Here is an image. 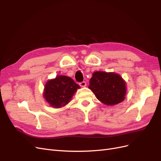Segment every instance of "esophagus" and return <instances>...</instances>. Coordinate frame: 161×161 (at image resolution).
Listing matches in <instances>:
<instances>
[{
	"label": "esophagus",
	"instance_id": "34e87169",
	"mask_svg": "<svg viewBox=\"0 0 161 161\" xmlns=\"http://www.w3.org/2000/svg\"><path fill=\"white\" fill-rule=\"evenodd\" d=\"M79 85H80V86H82V87H85V86H86V82L85 81H82V82H80Z\"/></svg>",
	"mask_w": 161,
	"mask_h": 161
}]
</instances>
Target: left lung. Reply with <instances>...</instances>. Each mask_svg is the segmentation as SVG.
Wrapping results in <instances>:
<instances>
[{"label":"left lung","instance_id":"8db88e82","mask_svg":"<svg viewBox=\"0 0 161 161\" xmlns=\"http://www.w3.org/2000/svg\"><path fill=\"white\" fill-rule=\"evenodd\" d=\"M89 88L97 99L107 105L121 103L126 94L125 80L115 72H95L90 79Z\"/></svg>","mask_w":161,"mask_h":161}]
</instances>
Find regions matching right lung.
Returning <instances> with one entry per match:
<instances>
[{
  "mask_svg": "<svg viewBox=\"0 0 161 161\" xmlns=\"http://www.w3.org/2000/svg\"><path fill=\"white\" fill-rule=\"evenodd\" d=\"M80 86L70 77L58 75L45 85L43 97L52 107L60 108L68 104Z\"/></svg>",
  "mask_w": 161,
  "mask_h": 161,
  "instance_id": "obj_1",
  "label": "right lung"
}]
</instances>
